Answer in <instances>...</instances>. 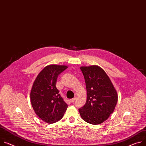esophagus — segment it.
Here are the masks:
<instances>
[{"instance_id":"34e87169","label":"esophagus","mask_w":146,"mask_h":146,"mask_svg":"<svg viewBox=\"0 0 146 146\" xmlns=\"http://www.w3.org/2000/svg\"><path fill=\"white\" fill-rule=\"evenodd\" d=\"M76 100V97H74V98H72V99H70V102H71V103H73V102H74V101Z\"/></svg>"}]
</instances>
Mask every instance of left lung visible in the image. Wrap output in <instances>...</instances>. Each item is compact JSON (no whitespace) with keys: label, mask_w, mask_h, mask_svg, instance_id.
Segmentation results:
<instances>
[{"label":"left lung","mask_w":146,"mask_h":146,"mask_svg":"<svg viewBox=\"0 0 146 146\" xmlns=\"http://www.w3.org/2000/svg\"><path fill=\"white\" fill-rule=\"evenodd\" d=\"M87 100L78 111L83 120L92 125L101 124L113 112L117 101V92L110 77L96 65L82 66Z\"/></svg>","instance_id":"obj_1"}]
</instances>
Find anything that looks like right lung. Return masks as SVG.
Listing matches in <instances>:
<instances>
[{
    "instance_id": "right-lung-1",
    "label": "right lung",
    "mask_w": 146,
    "mask_h": 146,
    "mask_svg": "<svg viewBox=\"0 0 146 146\" xmlns=\"http://www.w3.org/2000/svg\"><path fill=\"white\" fill-rule=\"evenodd\" d=\"M67 68L63 65L47 66L33 83L30 92L32 107L37 116L48 123L59 121L68 108L56 87L58 76Z\"/></svg>"
}]
</instances>
